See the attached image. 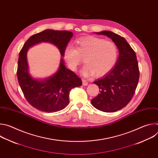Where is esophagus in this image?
Masks as SVG:
<instances>
[{
  "label": "esophagus",
  "instance_id": "obj_1",
  "mask_svg": "<svg viewBox=\"0 0 158 158\" xmlns=\"http://www.w3.org/2000/svg\"><path fill=\"white\" fill-rule=\"evenodd\" d=\"M82 84L84 85H87L88 84V82L87 80L85 79H82Z\"/></svg>",
  "mask_w": 158,
  "mask_h": 158
}]
</instances>
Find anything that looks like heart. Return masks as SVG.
<instances>
[{
  "mask_svg": "<svg viewBox=\"0 0 158 158\" xmlns=\"http://www.w3.org/2000/svg\"><path fill=\"white\" fill-rule=\"evenodd\" d=\"M118 56V48L113 42L93 36L79 39L77 49L67 45L63 52L64 59L71 69L75 71L82 64V57H85L86 64L82 73L85 76L95 74L97 77H102L113 69Z\"/></svg>",
  "mask_w": 158,
  "mask_h": 158,
  "instance_id": "1",
  "label": "heart"
}]
</instances>
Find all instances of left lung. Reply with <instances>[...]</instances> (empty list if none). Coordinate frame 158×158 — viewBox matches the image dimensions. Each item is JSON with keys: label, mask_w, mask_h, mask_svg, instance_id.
<instances>
[{"label": "left lung", "mask_w": 158, "mask_h": 158, "mask_svg": "<svg viewBox=\"0 0 158 158\" xmlns=\"http://www.w3.org/2000/svg\"><path fill=\"white\" fill-rule=\"evenodd\" d=\"M96 34L110 38L119 49V57L114 68L94 82L99 87L100 93L91 100V104L103 112H116L130 102L136 91L139 78L136 55L121 35L109 31Z\"/></svg>", "instance_id": "left-lung-1"}]
</instances>
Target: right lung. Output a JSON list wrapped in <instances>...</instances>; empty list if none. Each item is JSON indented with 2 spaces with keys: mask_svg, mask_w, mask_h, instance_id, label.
<instances>
[{
  "mask_svg": "<svg viewBox=\"0 0 158 158\" xmlns=\"http://www.w3.org/2000/svg\"><path fill=\"white\" fill-rule=\"evenodd\" d=\"M73 35V32L67 31L45 30L29 37L20 51L17 71L18 82L27 101L39 110L53 112L64 109L69 103L71 90L81 86L82 81L66 68L62 57L59 69L52 76L42 80L32 77L29 73L27 51L35 44L49 42L59 49L63 57L64 48Z\"/></svg>",
  "mask_w": 158,
  "mask_h": 158,
  "instance_id": "1",
  "label": "right lung"
}]
</instances>
